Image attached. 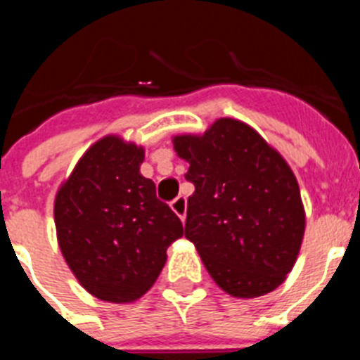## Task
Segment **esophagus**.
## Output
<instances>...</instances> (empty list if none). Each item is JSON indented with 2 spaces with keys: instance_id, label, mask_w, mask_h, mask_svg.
<instances>
[{
  "instance_id": "esophagus-1",
  "label": "esophagus",
  "mask_w": 360,
  "mask_h": 360,
  "mask_svg": "<svg viewBox=\"0 0 360 360\" xmlns=\"http://www.w3.org/2000/svg\"><path fill=\"white\" fill-rule=\"evenodd\" d=\"M171 209H173V212L178 216V218L182 219V221H186L187 200L184 198V196H178V198H174L173 202H171Z\"/></svg>"
}]
</instances>
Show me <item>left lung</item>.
<instances>
[{
  "label": "left lung",
  "mask_w": 360,
  "mask_h": 360,
  "mask_svg": "<svg viewBox=\"0 0 360 360\" xmlns=\"http://www.w3.org/2000/svg\"><path fill=\"white\" fill-rule=\"evenodd\" d=\"M173 148L195 184L186 238L209 276L238 299L276 290L294 269L307 227L288 162L252 126L231 117L203 133L174 135Z\"/></svg>",
  "instance_id": "8db88e82"
}]
</instances>
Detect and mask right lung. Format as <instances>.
<instances>
[{"mask_svg":"<svg viewBox=\"0 0 360 360\" xmlns=\"http://www.w3.org/2000/svg\"><path fill=\"white\" fill-rule=\"evenodd\" d=\"M146 148L106 135L86 149L53 200L57 243L82 288L135 303L157 281L182 221L141 174Z\"/></svg>","mask_w":360,"mask_h":360,"instance_id":"add662e5","label":"right lung"}]
</instances>
